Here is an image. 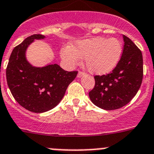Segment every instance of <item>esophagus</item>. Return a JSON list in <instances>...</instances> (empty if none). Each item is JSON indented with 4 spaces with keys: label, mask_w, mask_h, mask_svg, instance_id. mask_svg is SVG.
Returning <instances> with one entry per match:
<instances>
[{
    "label": "esophagus",
    "mask_w": 154,
    "mask_h": 154,
    "mask_svg": "<svg viewBox=\"0 0 154 154\" xmlns=\"http://www.w3.org/2000/svg\"><path fill=\"white\" fill-rule=\"evenodd\" d=\"M85 75V73L83 72H79L78 75H77V77L78 78H81V77H82V76Z\"/></svg>",
    "instance_id": "34e87169"
}]
</instances>
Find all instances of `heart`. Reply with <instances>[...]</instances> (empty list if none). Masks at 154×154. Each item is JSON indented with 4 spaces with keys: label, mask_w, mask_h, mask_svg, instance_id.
Segmentation results:
<instances>
[{
    "label": "heart",
    "mask_w": 154,
    "mask_h": 154,
    "mask_svg": "<svg viewBox=\"0 0 154 154\" xmlns=\"http://www.w3.org/2000/svg\"><path fill=\"white\" fill-rule=\"evenodd\" d=\"M122 54L123 45L119 39L103 37L77 41L61 50L62 58L68 65L74 66L83 58L87 70L97 75L111 72L119 63Z\"/></svg>",
    "instance_id": "b5f03b06"
}]
</instances>
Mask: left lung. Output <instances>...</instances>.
<instances>
[{"label":"left lung","mask_w":154,"mask_h":154,"mask_svg":"<svg viewBox=\"0 0 154 154\" xmlns=\"http://www.w3.org/2000/svg\"><path fill=\"white\" fill-rule=\"evenodd\" d=\"M123 38L124 46L119 63L109 74L95 76V86L89 93L92 103L103 109H117L126 106L142 83V52L128 37Z\"/></svg>","instance_id":"8db88e82"}]
</instances>
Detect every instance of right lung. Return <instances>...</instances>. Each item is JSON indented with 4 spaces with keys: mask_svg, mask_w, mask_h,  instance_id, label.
<instances>
[{
    "mask_svg": "<svg viewBox=\"0 0 154 154\" xmlns=\"http://www.w3.org/2000/svg\"><path fill=\"white\" fill-rule=\"evenodd\" d=\"M45 38L33 35L16 46L6 69L8 85L16 101L31 112L42 113L55 108L64 97L78 72H67L57 64L35 67L26 58L28 46L35 40Z\"/></svg>",
    "mask_w": 154,
    "mask_h": 154,
    "instance_id": "1",
    "label": "right lung"
}]
</instances>
